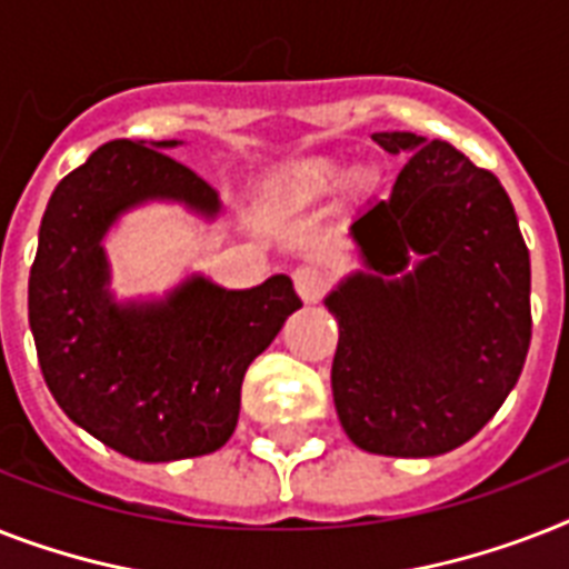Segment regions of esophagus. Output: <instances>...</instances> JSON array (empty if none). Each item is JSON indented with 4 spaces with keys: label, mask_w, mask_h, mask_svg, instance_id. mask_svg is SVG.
<instances>
[{
    "label": "esophagus",
    "mask_w": 569,
    "mask_h": 569,
    "mask_svg": "<svg viewBox=\"0 0 569 569\" xmlns=\"http://www.w3.org/2000/svg\"><path fill=\"white\" fill-rule=\"evenodd\" d=\"M292 277H295V289H298V295L307 300V303L321 300L327 289H330V277H327L325 269H318V266H300Z\"/></svg>",
    "instance_id": "1"
}]
</instances>
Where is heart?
Instances as JSON below:
<instances>
[{"label": "heart", "instance_id": "b5f03b06", "mask_svg": "<svg viewBox=\"0 0 569 569\" xmlns=\"http://www.w3.org/2000/svg\"><path fill=\"white\" fill-rule=\"evenodd\" d=\"M341 178L345 172L332 160H300L280 172V178L274 180V196L286 204H307L339 187Z\"/></svg>", "mask_w": 569, "mask_h": 569}]
</instances>
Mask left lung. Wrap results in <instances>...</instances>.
Wrapping results in <instances>:
<instances>
[{"instance_id": "obj_1", "label": "left lung", "mask_w": 569, "mask_h": 569, "mask_svg": "<svg viewBox=\"0 0 569 569\" xmlns=\"http://www.w3.org/2000/svg\"><path fill=\"white\" fill-rule=\"evenodd\" d=\"M373 140L409 163L389 201L350 224L371 274L348 277L327 298L339 321L332 400L357 447L427 459L477 436L523 371L529 248L497 174L445 140L409 131ZM409 252L421 257L412 272Z\"/></svg>"}]
</instances>
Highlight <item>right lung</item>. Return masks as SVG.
Masks as SVG:
<instances>
[{"mask_svg": "<svg viewBox=\"0 0 569 569\" xmlns=\"http://www.w3.org/2000/svg\"><path fill=\"white\" fill-rule=\"evenodd\" d=\"M178 140L104 142L54 187L29 277V325L58 406L101 445L137 461L219 450L237 429L248 365L300 309L292 280L228 292L192 277L166 303L117 307L101 237L146 198L216 216L219 196L163 154Z\"/></svg>", "mask_w": 569, "mask_h": 569, "instance_id": "right-lung-1", "label": "right lung"}]
</instances>
